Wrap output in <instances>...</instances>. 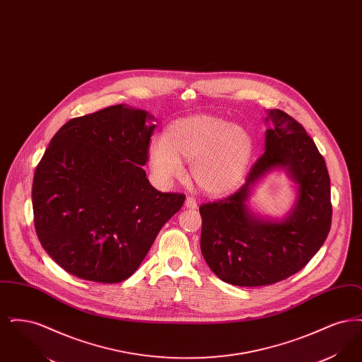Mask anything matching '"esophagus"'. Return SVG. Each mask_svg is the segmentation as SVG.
Wrapping results in <instances>:
<instances>
[{"instance_id":"1","label":"esophagus","mask_w":362,"mask_h":362,"mask_svg":"<svg viewBox=\"0 0 362 362\" xmlns=\"http://www.w3.org/2000/svg\"><path fill=\"white\" fill-rule=\"evenodd\" d=\"M185 206L187 207V209H197L198 204H197V201H195L194 198L187 197V198H186V202H185Z\"/></svg>"}]
</instances>
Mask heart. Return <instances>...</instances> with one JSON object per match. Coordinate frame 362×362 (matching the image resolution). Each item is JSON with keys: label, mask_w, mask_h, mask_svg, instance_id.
I'll return each mask as SVG.
<instances>
[{"label": "heart", "mask_w": 362, "mask_h": 362, "mask_svg": "<svg viewBox=\"0 0 362 362\" xmlns=\"http://www.w3.org/2000/svg\"><path fill=\"white\" fill-rule=\"evenodd\" d=\"M252 155L254 141L247 130L207 114L173 122L148 149L151 170L160 182L180 179L183 160H191L194 183L213 197L239 187Z\"/></svg>", "instance_id": "obj_1"}]
</instances>
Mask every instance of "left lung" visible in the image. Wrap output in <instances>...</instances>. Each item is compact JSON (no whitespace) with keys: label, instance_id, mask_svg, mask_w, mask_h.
<instances>
[{"label":"left lung","instance_id":"1","mask_svg":"<svg viewBox=\"0 0 362 362\" xmlns=\"http://www.w3.org/2000/svg\"><path fill=\"white\" fill-rule=\"evenodd\" d=\"M264 153L233 195L199 207L201 251L210 270L236 286H264L300 272L327 239L331 189L323 156L304 127L281 110H267ZM284 169L295 201L282 219L252 211L253 189Z\"/></svg>","mask_w":362,"mask_h":362}]
</instances>
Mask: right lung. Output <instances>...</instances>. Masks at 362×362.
<instances>
[{"label": "right lung", "mask_w": 362, "mask_h": 362, "mask_svg": "<svg viewBox=\"0 0 362 362\" xmlns=\"http://www.w3.org/2000/svg\"><path fill=\"white\" fill-rule=\"evenodd\" d=\"M155 117L124 104L66 122L33 183L36 235L70 274L103 284L132 276L156 236L185 204L149 183Z\"/></svg>", "instance_id": "add662e5"}]
</instances>
